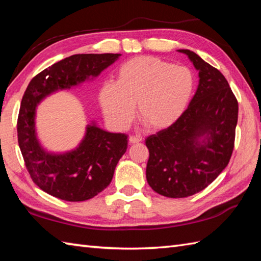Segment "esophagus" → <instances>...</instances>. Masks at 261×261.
Returning <instances> with one entry per match:
<instances>
[{"label": "esophagus", "mask_w": 261, "mask_h": 261, "mask_svg": "<svg viewBox=\"0 0 261 261\" xmlns=\"http://www.w3.org/2000/svg\"><path fill=\"white\" fill-rule=\"evenodd\" d=\"M140 141H141V138L138 137V136H131L129 138V143H130V145H134V143H138V142H140Z\"/></svg>", "instance_id": "esophagus-1"}]
</instances>
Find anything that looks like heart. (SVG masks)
<instances>
[{
  "instance_id": "1",
  "label": "heart",
  "mask_w": 261,
  "mask_h": 261,
  "mask_svg": "<svg viewBox=\"0 0 261 261\" xmlns=\"http://www.w3.org/2000/svg\"><path fill=\"white\" fill-rule=\"evenodd\" d=\"M193 71L159 58L140 56L120 66L116 83H104L98 98L116 127L129 125L137 104L138 118L149 130H164L184 114L195 91Z\"/></svg>"
}]
</instances>
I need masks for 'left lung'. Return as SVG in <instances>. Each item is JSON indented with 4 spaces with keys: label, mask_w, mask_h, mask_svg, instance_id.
<instances>
[{
    "label": "left lung",
    "mask_w": 261,
    "mask_h": 261,
    "mask_svg": "<svg viewBox=\"0 0 261 261\" xmlns=\"http://www.w3.org/2000/svg\"><path fill=\"white\" fill-rule=\"evenodd\" d=\"M179 51L198 70L197 91L175 124L146 140L148 184L171 198L203 191L228 166L238 122L237 97L222 73L194 51ZM202 136L205 138L199 142Z\"/></svg>",
    "instance_id": "8db88e82"
}]
</instances>
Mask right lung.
Wrapping results in <instances>:
<instances>
[{"label": "right lung", "instance_id": "obj_1", "mask_svg": "<svg viewBox=\"0 0 261 261\" xmlns=\"http://www.w3.org/2000/svg\"><path fill=\"white\" fill-rule=\"evenodd\" d=\"M120 54H79L43 69L28 85L18 116V142L24 165L37 186L50 195L69 202L96 196L113 178L114 169L127 147V136L110 134L96 125L87 126L80 147L64 154L46 152L35 134L37 104L49 94L69 88L97 76Z\"/></svg>", "mask_w": 261, "mask_h": 261}]
</instances>
